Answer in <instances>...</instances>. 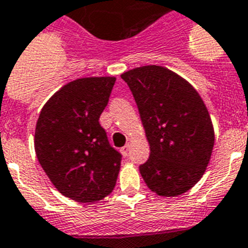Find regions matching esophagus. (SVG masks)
Masks as SVG:
<instances>
[{
  "mask_svg": "<svg viewBox=\"0 0 248 248\" xmlns=\"http://www.w3.org/2000/svg\"><path fill=\"white\" fill-rule=\"evenodd\" d=\"M128 152H130V145H124V148L121 149V153H122V155L124 156H127Z\"/></svg>",
  "mask_w": 248,
  "mask_h": 248,
  "instance_id": "esophagus-1",
  "label": "esophagus"
}]
</instances>
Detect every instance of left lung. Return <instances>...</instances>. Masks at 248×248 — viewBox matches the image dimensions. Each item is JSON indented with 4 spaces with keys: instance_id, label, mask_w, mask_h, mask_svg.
I'll return each mask as SVG.
<instances>
[{
    "instance_id": "obj_1",
    "label": "left lung",
    "mask_w": 248,
    "mask_h": 248,
    "mask_svg": "<svg viewBox=\"0 0 248 248\" xmlns=\"http://www.w3.org/2000/svg\"><path fill=\"white\" fill-rule=\"evenodd\" d=\"M138 104L150 156L139 167L159 196L182 195L200 180L214 146L210 114L199 93L162 66H142L121 75Z\"/></svg>"
}]
</instances>
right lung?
Masks as SVG:
<instances>
[{"instance_id":"1","label":"right lung","mask_w":248,"mask_h":248,"mask_svg":"<svg viewBox=\"0 0 248 248\" xmlns=\"http://www.w3.org/2000/svg\"><path fill=\"white\" fill-rule=\"evenodd\" d=\"M116 78H84L58 90L38 118L39 164L63 196L94 202L113 191L122 155L110 146L99 117Z\"/></svg>"}]
</instances>
